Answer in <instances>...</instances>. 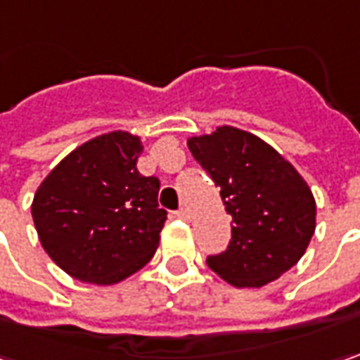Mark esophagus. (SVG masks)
<instances>
[{
    "label": "esophagus",
    "instance_id": "esophagus-1",
    "mask_svg": "<svg viewBox=\"0 0 360 360\" xmlns=\"http://www.w3.org/2000/svg\"><path fill=\"white\" fill-rule=\"evenodd\" d=\"M179 219H191V211H189V207H181V210H177V213H175Z\"/></svg>",
    "mask_w": 360,
    "mask_h": 360
}]
</instances>
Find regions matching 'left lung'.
<instances>
[{"label": "left lung", "mask_w": 360, "mask_h": 360, "mask_svg": "<svg viewBox=\"0 0 360 360\" xmlns=\"http://www.w3.org/2000/svg\"><path fill=\"white\" fill-rule=\"evenodd\" d=\"M187 147L219 187L231 215L226 252L207 266L236 288H259L304 256L316 229V201L302 175L259 136L217 127Z\"/></svg>", "instance_id": "obj_1"}]
</instances>
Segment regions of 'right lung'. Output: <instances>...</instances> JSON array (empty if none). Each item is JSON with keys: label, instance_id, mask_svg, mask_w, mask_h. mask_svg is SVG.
Segmentation results:
<instances>
[{"label": "right lung", "instance_id": "right-lung-1", "mask_svg": "<svg viewBox=\"0 0 360 360\" xmlns=\"http://www.w3.org/2000/svg\"><path fill=\"white\" fill-rule=\"evenodd\" d=\"M139 136L112 131L64 157L41 181L32 217L39 243L80 282L110 286L141 270L159 245L167 211L157 177L139 173Z\"/></svg>", "mask_w": 360, "mask_h": 360}]
</instances>
